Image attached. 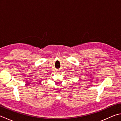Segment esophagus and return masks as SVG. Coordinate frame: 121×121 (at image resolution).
I'll list each match as a JSON object with an SVG mask.
<instances>
[{"instance_id": "obj_1", "label": "esophagus", "mask_w": 121, "mask_h": 121, "mask_svg": "<svg viewBox=\"0 0 121 121\" xmlns=\"http://www.w3.org/2000/svg\"><path fill=\"white\" fill-rule=\"evenodd\" d=\"M56 71H57V72H60V70H56Z\"/></svg>"}]
</instances>
